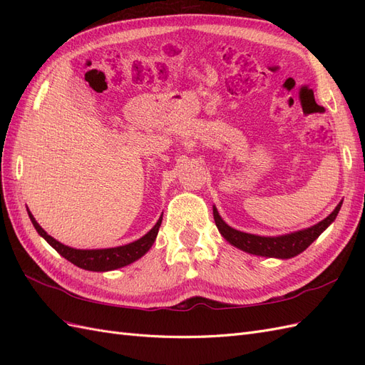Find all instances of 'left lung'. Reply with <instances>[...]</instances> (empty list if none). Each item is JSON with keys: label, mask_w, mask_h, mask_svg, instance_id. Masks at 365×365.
<instances>
[{"label": "left lung", "mask_w": 365, "mask_h": 365, "mask_svg": "<svg viewBox=\"0 0 365 365\" xmlns=\"http://www.w3.org/2000/svg\"><path fill=\"white\" fill-rule=\"evenodd\" d=\"M341 204L342 202H339L335 207L334 212L330 213L326 219H323L322 222H318L311 228L300 230V231H295V233L283 235V236H272V237L250 235V233H244V231L231 228L228 224L224 222L222 217L219 216L216 207H213V216L220 235H222L224 239L230 242L231 245H235L236 248L254 254V256L291 259L297 256V254L303 252L330 224L334 222L341 208Z\"/></svg>", "instance_id": "1"}]
</instances>
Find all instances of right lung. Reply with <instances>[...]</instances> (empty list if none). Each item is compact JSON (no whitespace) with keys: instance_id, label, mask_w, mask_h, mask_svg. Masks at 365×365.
<instances>
[{"instance_id":"right-lung-1","label":"right lung","mask_w":365,"mask_h":365,"mask_svg":"<svg viewBox=\"0 0 365 365\" xmlns=\"http://www.w3.org/2000/svg\"><path fill=\"white\" fill-rule=\"evenodd\" d=\"M29 212V210H27ZM29 217L31 220L33 227L36 228L38 233L46 239L48 244L56 250L62 257L71 262L76 267H79L86 271H96V272H103V271H113L123 268L126 264L138 260L141 256L150 250L153 242L157 239L158 230L163 220V215L158 219V222L153 225V228L149 231L148 235L140 237L135 242H130L128 245H121L115 248H103V250H76L71 247H67L61 244L56 239H53L50 235L42 230V227L36 222V219L29 212Z\"/></svg>"}]
</instances>
